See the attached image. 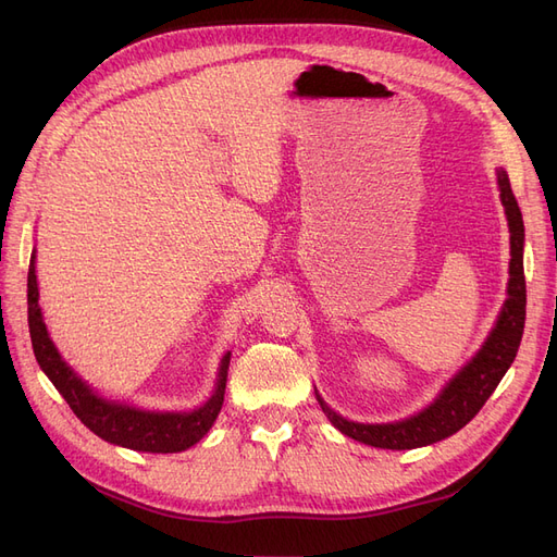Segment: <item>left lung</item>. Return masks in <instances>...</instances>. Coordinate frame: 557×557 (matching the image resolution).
Listing matches in <instances>:
<instances>
[{
	"label": "left lung",
	"mask_w": 557,
	"mask_h": 557,
	"mask_svg": "<svg viewBox=\"0 0 557 557\" xmlns=\"http://www.w3.org/2000/svg\"><path fill=\"white\" fill-rule=\"evenodd\" d=\"M502 205L507 209L509 230H511V264H509V297L504 301V309L497 318V325L487 336L485 346L476 352L462 372L455 376L434 404L413 418L399 420V423L385 425H362L334 413L327 404L318 397L320 409L332 420V425L344 432L350 440L374 448H393L409 450L418 446H428L442 442L446 436L462 430L474 418L483 404L495 393L497 383L507 374V369L516 360V352L525 327V272H522V242H525V227L518 201L513 197L507 172L497 174Z\"/></svg>",
	"instance_id": "obj_1"
}]
</instances>
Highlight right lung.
Wrapping results in <instances>:
<instances>
[{"label":"right lung","mask_w":557,"mask_h":557,"mask_svg":"<svg viewBox=\"0 0 557 557\" xmlns=\"http://www.w3.org/2000/svg\"><path fill=\"white\" fill-rule=\"evenodd\" d=\"M27 320L32 348H35V358L41 364L46 376L53 381L64 401L70 404V409L81 418V423L90 428L97 436H102L104 442L146 453H178L197 444L201 436L211 430L215 416L221 413L230 352L223 358L221 372H218L215 393L205 407H199L190 413H150L97 397L90 387L66 367V362L60 358V352L55 350L46 332L39 309L35 252H32L27 272Z\"/></svg>","instance_id":"obj_1"}]
</instances>
